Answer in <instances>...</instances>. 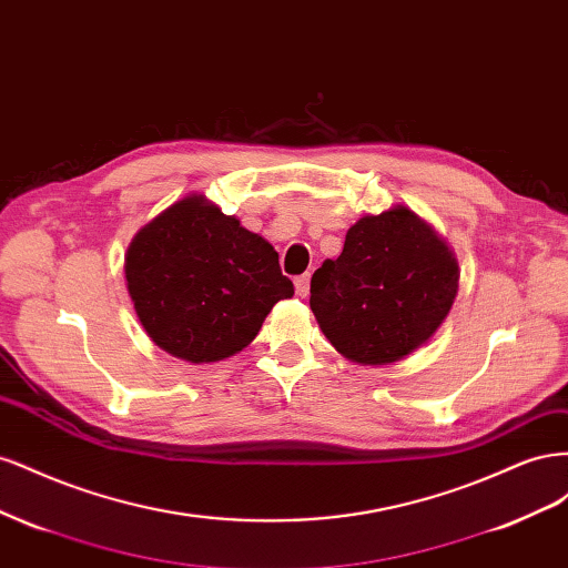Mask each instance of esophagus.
Returning a JSON list of instances; mask_svg holds the SVG:
<instances>
[{
  "mask_svg": "<svg viewBox=\"0 0 568 568\" xmlns=\"http://www.w3.org/2000/svg\"><path fill=\"white\" fill-rule=\"evenodd\" d=\"M294 286H296V294L305 298L307 291H311V274H301V277L294 280Z\"/></svg>",
  "mask_w": 568,
  "mask_h": 568,
  "instance_id": "obj_1",
  "label": "esophagus"
}]
</instances>
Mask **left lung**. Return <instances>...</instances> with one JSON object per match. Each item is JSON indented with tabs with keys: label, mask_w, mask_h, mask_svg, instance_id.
Listing matches in <instances>:
<instances>
[{
	"label": "left lung",
	"mask_w": 568,
	"mask_h": 568,
	"mask_svg": "<svg viewBox=\"0 0 568 568\" xmlns=\"http://www.w3.org/2000/svg\"><path fill=\"white\" fill-rule=\"evenodd\" d=\"M457 261L415 213L359 217L341 255L315 270L311 307L332 346L363 365H386L434 336L457 296Z\"/></svg>",
	"instance_id": "left-lung-1"
}]
</instances>
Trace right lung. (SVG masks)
I'll return each instance as SVG.
<instances>
[{
	"instance_id": "obj_1",
	"label": "right lung",
	"mask_w": 568,
	"mask_h": 568,
	"mask_svg": "<svg viewBox=\"0 0 568 568\" xmlns=\"http://www.w3.org/2000/svg\"><path fill=\"white\" fill-rule=\"evenodd\" d=\"M125 280L153 343L189 363L246 348L277 301L294 296L280 255L203 196H186L136 232Z\"/></svg>"
}]
</instances>
